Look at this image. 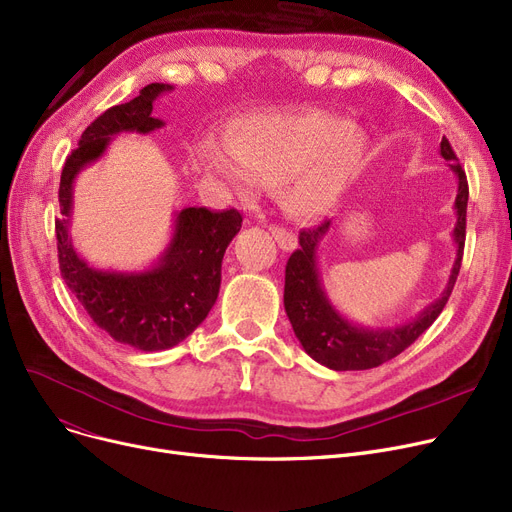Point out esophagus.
I'll use <instances>...</instances> for the list:
<instances>
[{
  "label": "esophagus",
  "mask_w": 512,
  "mask_h": 512,
  "mask_svg": "<svg viewBox=\"0 0 512 512\" xmlns=\"http://www.w3.org/2000/svg\"><path fill=\"white\" fill-rule=\"evenodd\" d=\"M270 232H272V236L276 238L278 247H280L282 251H292V249H297V245H299L297 236H294L292 232H288L286 228H282V226H270Z\"/></svg>",
  "instance_id": "34e87169"
}]
</instances>
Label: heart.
Masks as SVG:
<instances>
[{
  "label": "heart",
  "instance_id": "heart-1",
  "mask_svg": "<svg viewBox=\"0 0 512 512\" xmlns=\"http://www.w3.org/2000/svg\"><path fill=\"white\" fill-rule=\"evenodd\" d=\"M369 141L344 118L324 112L247 114L226 126V147L203 141L195 161L222 193L247 197L255 180L274 186L292 218L326 215L365 168Z\"/></svg>",
  "mask_w": 512,
  "mask_h": 512
}]
</instances>
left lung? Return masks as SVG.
Returning <instances> with one entry per match:
<instances>
[{
	"label": "left lung",
	"instance_id": "left-lung-1",
	"mask_svg": "<svg viewBox=\"0 0 512 512\" xmlns=\"http://www.w3.org/2000/svg\"><path fill=\"white\" fill-rule=\"evenodd\" d=\"M440 155L448 161V168L456 176V199L454 213L456 224L452 230V240L456 247V257L452 270L440 297L429 303L419 315L400 326L386 328H367L359 326L355 321L344 317L330 301L328 292L321 280L317 253L321 240L332 228V220L324 222L317 228L303 230L299 234L301 249L294 251L286 263V282H284V309L292 324L294 336L299 338L305 353L334 371H355V369H371L378 367L411 346L429 326L434 324L436 317L442 313L444 305L452 292L461 270L463 247H465V224H467V201L469 186L467 176L461 168L456 155L448 143L442 139Z\"/></svg>",
	"mask_w": 512,
	"mask_h": 512
}]
</instances>
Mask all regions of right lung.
I'll list each match as a JSON object with an SVG mask.
<instances>
[{
	"label": "right lung",
	"mask_w": 512,
	"mask_h": 512,
	"mask_svg": "<svg viewBox=\"0 0 512 512\" xmlns=\"http://www.w3.org/2000/svg\"><path fill=\"white\" fill-rule=\"evenodd\" d=\"M172 89L151 83L139 97L103 112L68 155L60 178L62 218L56 222V234L62 276L97 328L145 353L166 351L191 336L218 301L222 259L240 230V213L184 207L174 213L166 249L145 270H97L78 255L72 242L74 180L105 155L118 134H149L164 126L166 122L151 112L155 99Z\"/></svg>",
	"instance_id": "right-lung-1"
}]
</instances>
